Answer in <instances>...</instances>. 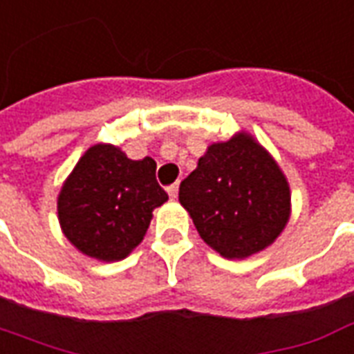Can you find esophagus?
Segmentation results:
<instances>
[{
  "mask_svg": "<svg viewBox=\"0 0 354 354\" xmlns=\"http://www.w3.org/2000/svg\"><path fill=\"white\" fill-rule=\"evenodd\" d=\"M167 191H169L170 198H176L178 197V184H172Z\"/></svg>",
  "mask_w": 354,
  "mask_h": 354,
  "instance_id": "obj_1",
  "label": "esophagus"
}]
</instances>
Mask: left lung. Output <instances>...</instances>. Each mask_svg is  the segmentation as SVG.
<instances>
[{
	"instance_id": "1",
	"label": "left lung",
	"mask_w": 354,
	"mask_h": 354,
	"mask_svg": "<svg viewBox=\"0 0 354 354\" xmlns=\"http://www.w3.org/2000/svg\"><path fill=\"white\" fill-rule=\"evenodd\" d=\"M178 198L201 238L225 259H248L266 250L290 217L287 176L248 131L210 144L180 184Z\"/></svg>"
}]
</instances>
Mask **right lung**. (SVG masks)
I'll return each mask as SVG.
<instances>
[{
    "label": "right lung",
    "mask_w": 354,
    "mask_h": 354,
    "mask_svg": "<svg viewBox=\"0 0 354 354\" xmlns=\"http://www.w3.org/2000/svg\"><path fill=\"white\" fill-rule=\"evenodd\" d=\"M169 201L156 180V161L129 159L114 144H93L57 195V219L80 253L122 261L142 242L153 214Z\"/></svg>",
    "instance_id": "add662e5"
}]
</instances>
